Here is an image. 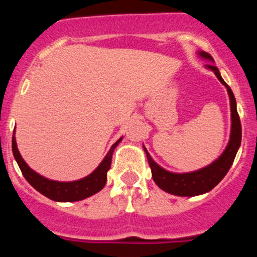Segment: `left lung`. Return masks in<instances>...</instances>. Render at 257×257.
Segmentation results:
<instances>
[{
	"mask_svg": "<svg viewBox=\"0 0 257 257\" xmlns=\"http://www.w3.org/2000/svg\"><path fill=\"white\" fill-rule=\"evenodd\" d=\"M197 55L200 59L209 61L211 64H206L205 69L210 70L215 73L217 79L225 85L228 93L229 98V107H231V134H229V140L227 144L226 149L219 156V158L211 162L209 166L200 168L198 170L188 173H174L164 169L163 167L159 166L153 161L147 150L144 147V151L146 153L147 161H149L150 168L152 172L153 181L164 192L174 194L179 197H194L199 194H204L211 191L219 182L225 178L227 172L233 164L235 155L239 150L241 141V125L240 119L237 112V102L233 95L231 88L226 84L223 78L221 77V73L216 66L214 65V59L208 54V53L199 51Z\"/></svg>",
	"mask_w": 257,
	"mask_h": 257,
	"instance_id": "8db88e82",
	"label": "left lung"
}]
</instances>
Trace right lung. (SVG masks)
<instances>
[{
	"instance_id": "right-lung-1",
	"label": "right lung",
	"mask_w": 257,
	"mask_h": 257,
	"mask_svg": "<svg viewBox=\"0 0 257 257\" xmlns=\"http://www.w3.org/2000/svg\"><path fill=\"white\" fill-rule=\"evenodd\" d=\"M122 139L123 137H120L111 146L101 163L96 167L94 172H91L85 178L75 180V181H55V180L44 178V176L35 172L34 169H31L23 159L19 150H18L16 129H14L13 139H12V150H13L14 158H16L23 175L35 190L46 196L47 198L55 200V202H78V200L85 199L93 194L98 193L105 187L106 180H107V172L111 168L112 153L122 141Z\"/></svg>"
}]
</instances>
